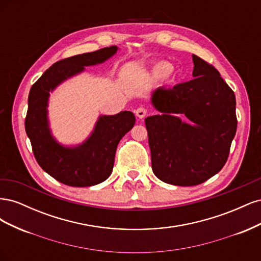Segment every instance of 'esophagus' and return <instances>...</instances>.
<instances>
[{"label": "esophagus", "instance_id": "34e87169", "mask_svg": "<svg viewBox=\"0 0 261 261\" xmlns=\"http://www.w3.org/2000/svg\"><path fill=\"white\" fill-rule=\"evenodd\" d=\"M135 114L138 118H144L146 115H147V110L145 108H138L136 111H135Z\"/></svg>", "mask_w": 261, "mask_h": 261}]
</instances>
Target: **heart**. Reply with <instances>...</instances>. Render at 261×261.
Masks as SVG:
<instances>
[{
  "label": "heart",
  "instance_id": "heart-1",
  "mask_svg": "<svg viewBox=\"0 0 261 261\" xmlns=\"http://www.w3.org/2000/svg\"><path fill=\"white\" fill-rule=\"evenodd\" d=\"M172 65L167 61H160L156 62L150 68V76L153 80H162V78L167 77L169 74H171Z\"/></svg>",
  "mask_w": 261,
  "mask_h": 261
}]
</instances>
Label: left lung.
<instances>
[{"instance_id":"obj_1","label":"left lung","mask_w":261,"mask_h":261,"mask_svg":"<svg viewBox=\"0 0 261 261\" xmlns=\"http://www.w3.org/2000/svg\"><path fill=\"white\" fill-rule=\"evenodd\" d=\"M193 62L194 80L155 89L151 103L160 113L145 120L154 175L177 186L201 184L221 171L238 127L233 90L209 63L197 55Z\"/></svg>"}]
</instances>
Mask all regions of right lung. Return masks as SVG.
Instances as JSON below:
<instances>
[{"label":"right lung","instance_id":"add662e5","mask_svg":"<svg viewBox=\"0 0 261 261\" xmlns=\"http://www.w3.org/2000/svg\"><path fill=\"white\" fill-rule=\"evenodd\" d=\"M117 50L116 45H112L54 63L29 91L25 128L35 158L43 171L65 185L92 186L111 175L117 145L135 125L136 118L130 111L101 115L90 136L83 144L63 146L52 136L49 126L46 108L50 91L68 78L84 72L85 66L106 62Z\"/></svg>","mask_w":261,"mask_h":261}]
</instances>
